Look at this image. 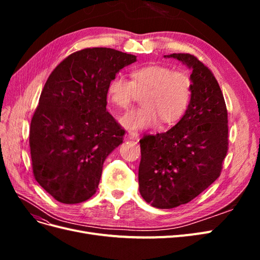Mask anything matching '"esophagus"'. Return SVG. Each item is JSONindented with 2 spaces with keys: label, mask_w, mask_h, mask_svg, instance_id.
<instances>
[{
  "label": "esophagus",
  "mask_w": 260,
  "mask_h": 260,
  "mask_svg": "<svg viewBox=\"0 0 260 260\" xmlns=\"http://www.w3.org/2000/svg\"><path fill=\"white\" fill-rule=\"evenodd\" d=\"M128 138H129L130 140H136V141H138V140H139V138H140V135H139L138 132L130 131V132L128 133Z\"/></svg>",
  "instance_id": "esophagus-1"
}]
</instances>
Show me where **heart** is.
Masks as SVG:
<instances>
[{
  "mask_svg": "<svg viewBox=\"0 0 260 260\" xmlns=\"http://www.w3.org/2000/svg\"><path fill=\"white\" fill-rule=\"evenodd\" d=\"M141 98L142 106L133 108L119 118L128 130H143L154 127L159 119L172 124L181 119L191 100L192 80L182 70H172L165 65H146L131 73V81L117 75L107 86V99L120 109L128 108Z\"/></svg>",
  "mask_w": 260,
  "mask_h": 260,
  "instance_id": "b5f03b06",
  "label": "heart"
}]
</instances>
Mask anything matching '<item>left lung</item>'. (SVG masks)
I'll return each instance as SVG.
<instances>
[{"instance_id":"obj_1","label":"left lung","mask_w":260,"mask_h":260,"mask_svg":"<svg viewBox=\"0 0 260 260\" xmlns=\"http://www.w3.org/2000/svg\"><path fill=\"white\" fill-rule=\"evenodd\" d=\"M192 69V94L185 114L167 132L140 140L139 190L160 209L191 202L215 182L228 152V112L210 69L194 55H165Z\"/></svg>"}]
</instances>
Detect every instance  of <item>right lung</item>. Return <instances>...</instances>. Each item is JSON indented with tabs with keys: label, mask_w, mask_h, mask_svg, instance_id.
<instances>
[{
	"label": "right lung",
	"mask_w": 260,
	"mask_h": 260,
	"mask_svg": "<svg viewBox=\"0 0 260 260\" xmlns=\"http://www.w3.org/2000/svg\"><path fill=\"white\" fill-rule=\"evenodd\" d=\"M137 56L107 48L70 54L46 80L30 124L34 176L51 196L77 204L95 194L106 157L124 131L106 111L107 86Z\"/></svg>",
	"instance_id": "add662e5"
}]
</instances>
